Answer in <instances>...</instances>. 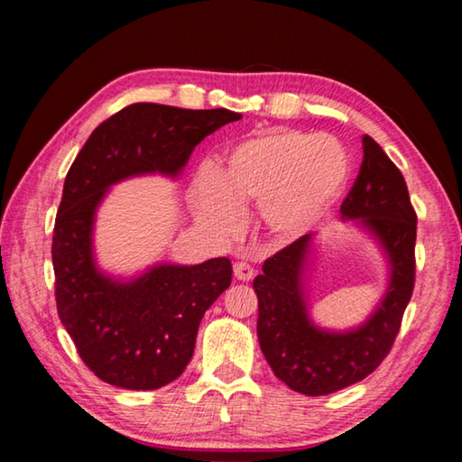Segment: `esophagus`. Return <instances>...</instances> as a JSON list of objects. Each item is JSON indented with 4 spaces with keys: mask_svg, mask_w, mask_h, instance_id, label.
<instances>
[{
    "mask_svg": "<svg viewBox=\"0 0 462 462\" xmlns=\"http://www.w3.org/2000/svg\"><path fill=\"white\" fill-rule=\"evenodd\" d=\"M234 277L238 281H250L254 277V269L248 263H236L234 264Z\"/></svg>",
    "mask_w": 462,
    "mask_h": 462,
    "instance_id": "1",
    "label": "esophagus"
}]
</instances>
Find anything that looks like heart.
Returning a JSON list of instances; mask_svg holds the SVG:
<instances>
[{"instance_id": "obj_1", "label": "heart", "mask_w": 462, "mask_h": 462, "mask_svg": "<svg viewBox=\"0 0 462 462\" xmlns=\"http://www.w3.org/2000/svg\"><path fill=\"white\" fill-rule=\"evenodd\" d=\"M350 179V156L326 134L277 128L232 148L220 177L201 173L199 216L220 236L240 228V208L263 206L279 236H297L322 220Z\"/></svg>"}]
</instances>
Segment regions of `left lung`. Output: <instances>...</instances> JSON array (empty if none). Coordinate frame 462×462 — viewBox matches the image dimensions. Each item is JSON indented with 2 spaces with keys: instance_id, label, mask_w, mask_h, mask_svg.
<instances>
[{
  "instance_id": "8db88e82",
  "label": "left lung",
  "mask_w": 462,
  "mask_h": 462,
  "mask_svg": "<svg viewBox=\"0 0 462 462\" xmlns=\"http://www.w3.org/2000/svg\"><path fill=\"white\" fill-rule=\"evenodd\" d=\"M340 214L361 217V224L381 240L391 263L387 293L365 326L332 334L310 322L300 279L311 234L269 256L263 275L253 281L259 297L256 332L264 358L289 389L311 397L334 393L377 369L400 334L416 283V209L402 171L371 136L363 138V165Z\"/></svg>"
}]
</instances>
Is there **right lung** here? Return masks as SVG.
Listing matches in <instances>:
<instances>
[{
  "instance_id": "right-lung-1",
  "label": "right lung",
  "mask_w": 462,
  "mask_h": 462,
  "mask_svg": "<svg viewBox=\"0 0 462 462\" xmlns=\"http://www.w3.org/2000/svg\"><path fill=\"white\" fill-rule=\"evenodd\" d=\"M240 118L224 107L132 104L91 132L69 169L52 234L54 300L81 361L109 385L148 391L175 381L191 361L203 314L232 283V263L161 264L118 283L93 264L97 203L126 177L177 175L203 138Z\"/></svg>"
}]
</instances>
